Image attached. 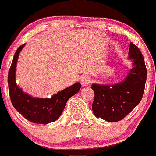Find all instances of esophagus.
<instances>
[{
    "instance_id": "esophagus-1",
    "label": "esophagus",
    "mask_w": 156,
    "mask_h": 156,
    "mask_svg": "<svg viewBox=\"0 0 156 156\" xmlns=\"http://www.w3.org/2000/svg\"><path fill=\"white\" fill-rule=\"evenodd\" d=\"M90 81H91V80H90L89 77H88V76H83V77H82L81 80H80V83H81L83 86H86L89 84Z\"/></svg>"
}]
</instances>
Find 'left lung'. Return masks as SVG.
<instances>
[{
  "instance_id": "1",
  "label": "left lung",
  "mask_w": 156,
  "mask_h": 156,
  "mask_svg": "<svg viewBox=\"0 0 156 156\" xmlns=\"http://www.w3.org/2000/svg\"><path fill=\"white\" fill-rule=\"evenodd\" d=\"M128 58L132 68L122 83L114 85L92 84L94 92L93 113L109 122L122 119L140 102L147 81V67L139 48L130 43Z\"/></svg>"
}]
</instances>
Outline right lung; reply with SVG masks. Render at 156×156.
Here are the masks:
<instances>
[{
    "instance_id": "obj_1",
    "label": "right lung",
    "mask_w": 156,
    "mask_h": 156,
    "mask_svg": "<svg viewBox=\"0 0 156 156\" xmlns=\"http://www.w3.org/2000/svg\"><path fill=\"white\" fill-rule=\"evenodd\" d=\"M25 45L19 46L16 52L8 73L9 97L14 108L26 119L33 123L46 125L59 118L68 99L80 91L81 84L76 83L50 98H34L24 92L16 83V68L19 55Z\"/></svg>"
}]
</instances>
